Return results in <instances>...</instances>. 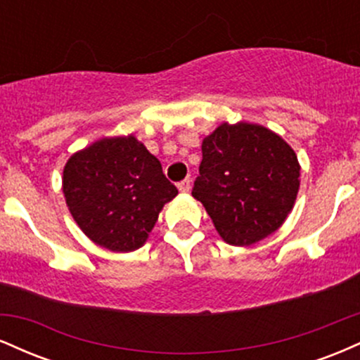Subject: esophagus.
<instances>
[{"mask_svg":"<svg viewBox=\"0 0 360 360\" xmlns=\"http://www.w3.org/2000/svg\"><path fill=\"white\" fill-rule=\"evenodd\" d=\"M177 189H179L181 193H189V189H191V179L181 181V183L177 184Z\"/></svg>","mask_w":360,"mask_h":360,"instance_id":"1","label":"esophagus"}]
</instances>
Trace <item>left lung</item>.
Segmentation results:
<instances>
[{
	"label": "left lung",
	"mask_w": 360,
	"mask_h": 360,
	"mask_svg": "<svg viewBox=\"0 0 360 360\" xmlns=\"http://www.w3.org/2000/svg\"><path fill=\"white\" fill-rule=\"evenodd\" d=\"M201 152L193 196L223 240L252 245L286 221L301 171L286 140L257 123L225 122L203 139Z\"/></svg>",
	"instance_id": "8db88e82"
}]
</instances>
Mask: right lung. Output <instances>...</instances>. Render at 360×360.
<instances>
[{"label":"right lung","mask_w":360,"mask_h":360,"mask_svg":"<svg viewBox=\"0 0 360 360\" xmlns=\"http://www.w3.org/2000/svg\"><path fill=\"white\" fill-rule=\"evenodd\" d=\"M65 205L82 233L111 252L147 242L177 189L134 135L105 137L74 152L62 172Z\"/></svg>","instance_id":"1"}]
</instances>
